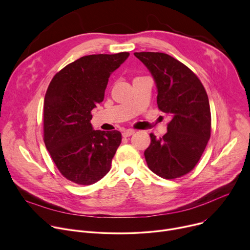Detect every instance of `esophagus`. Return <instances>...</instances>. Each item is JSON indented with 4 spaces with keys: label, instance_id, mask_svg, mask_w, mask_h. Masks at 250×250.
Listing matches in <instances>:
<instances>
[{
    "label": "esophagus",
    "instance_id": "34e87169",
    "mask_svg": "<svg viewBox=\"0 0 250 250\" xmlns=\"http://www.w3.org/2000/svg\"><path fill=\"white\" fill-rule=\"evenodd\" d=\"M133 133H134V130H132V129H126V130H124V131H123V136H124V137H128V136L132 135Z\"/></svg>",
    "mask_w": 250,
    "mask_h": 250
}]
</instances>
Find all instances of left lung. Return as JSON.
Masks as SVG:
<instances>
[{"instance_id":"left-lung-1","label":"left lung","mask_w":250,"mask_h":250,"mask_svg":"<svg viewBox=\"0 0 250 250\" xmlns=\"http://www.w3.org/2000/svg\"><path fill=\"white\" fill-rule=\"evenodd\" d=\"M148 69L157 88L159 110L171 117L167 133L145 151L149 169L165 179L189 173L200 160L210 136V110L207 92L192 71L161 52H134Z\"/></svg>"}]
</instances>
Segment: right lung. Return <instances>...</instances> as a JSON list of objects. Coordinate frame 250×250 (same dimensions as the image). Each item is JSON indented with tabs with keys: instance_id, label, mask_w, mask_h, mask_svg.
<instances>
[{
	"instance_id": "right-lung-1",
	"label": "right lung",
	"mask_w": 250,
	"mask_h": 250,
	"mask_svg": "<svg viewBox=\"0 0 250 250\" xmlns=\"http://www.w3.org/2000/svg\"><path fill=\"white\" fill-rule=\"evenodd\" d=\"M128 56V52L83 56L59 71L47 88L44 144L60 173L76 184L92 185L111 169L122 134L94 130L91 112L103 102L111 74Z\"/></svg>"
}]
</instances>
